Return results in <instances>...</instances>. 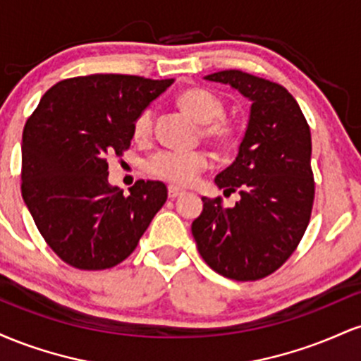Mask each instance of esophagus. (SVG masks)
Listing matches in <instances>:
<instances>
[{
  "label": "esophagus",
  "mask_w": 361,
  "mask_h": 361,
  "mask_svg": "<svg viewBox=\"0 0 361 361\" xmlns=\"http://www.w3.org/2000/svg\"><path fill=\"white\" fill-rule=\"evenodd\" d=\"M183 193H185L183 190L176 188V186H169V188H168V197L171 198V200H175V198L181 197V195H183Z\"/></svg>",
  "instance_id": "1"
}]
</instances>
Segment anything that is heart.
<instances>
[{"mask_svg": "<svg viewBox=\"0 0 361 361\" xmlns=\"http://www.w3.org/2000/svg\"><path fill=\"white\" fill-rule=\"evenodd\" d=\"M178 106L190 115L195 122L204 126V135L221 146H231L238 140V128L222 118L224 103L210 91L190 88L181 91L176 98ZM151 109L142 110L135 117L132 132L135 139H146L152 132ZM209 166V156L205 152H157L147 161L146 168L152 176L161 178L176 186H188L195 178Z\"/></svg>", "mask_w": 361, "mask_h": 361, "instance_id": "obj_1", "label": "heart"}]
</instances>
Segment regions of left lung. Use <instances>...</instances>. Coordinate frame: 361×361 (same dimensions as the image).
<instances>
[{"label":"left lung","instance_id":"obj_1","mask_svg":"<svg viewBox=\"0 0 361 361\" xmlns=\"http://www.w3.org/2000/svg\"><path fill=\"white\" fill-rule=\"evenodd\" d=\"M204 80L229 85L251 109L238 154L214 180L224 195L238 190L241 198L233 209L222 205V197L202 198L192 234L212 270L239 281L258 280L287 261L307 229L314 200L310 128L279 82L239 69Z\"/></svg>","mask_w":361,"mask_h":361}]
</instances>
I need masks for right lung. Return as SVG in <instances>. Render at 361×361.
I'll return each instance as SVG.
<instances>
[{"mask_svg": "<svg viewBox=\"0 0 361 361\" xmlns=\"http://www.w3.org/2000/svg\"><path fill=\"white\" fill-rule=\"evenodd\" d=\"M175 80L90 74L59 81L23 128L22 197L52 251L80 270H105L137 246L168 190L144 181L109 183L110 154H122L132 126Z\"/></svg>", "mask_w": 361, "mask_h": 361, "instance_id": "obj_1", "label": "right lung"}]
</instances>
